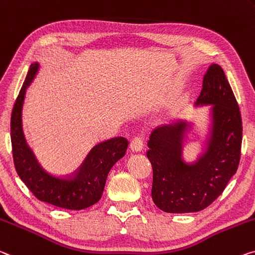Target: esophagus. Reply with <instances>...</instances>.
I'll use <instances>...</instances> for the list:
<instances>
[{
  "label": "esophagus",
  "instance_id": "esophagus-1",
  "mask_svg": "<svg viewBox=\"0 0 255 255\" xmlns=\"http://www.w3.org/2000/svg\"><path fill=\"white\" fill-rule=\"evenodd\" d=\"M144 146L143 138L139 136H135L134 138L130 140V149L132 152H140Z\"/></svg>",
  "mask_w": 255,
  "mask_h": 255
}]
</instances>
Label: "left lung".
Wrapping results in <instances>:
<instances>
[{
  "mask_svg": "<svg viewBox=\"0 0 255 255\" xmlns=\"http://www.w3.org/2000/svg\"><path fill=\"white\" fill-rule=\"evenodd\" d=\"M211 106L205 148L193 162L183 157L186 132L192 123L178 119L156 127L146 155L153 169L152 200L168 213L197 212L225 191L241 159L242 118L235 95L219 64L209 67L195 107Z\"/></svg>",
  "mask_w": 255,
  "mask_h": 255,
  "instance_id": "1",
  "label": "left lung"
}]
</instances>
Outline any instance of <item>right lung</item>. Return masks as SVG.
I'll return each instance as SVG.
<instances>
[{"label":"right lung","instance_id":"obj_1","mask_svg":"<svg viewBox=\"0 0 255 255\" xmlns=\"http://www.w3.org/2000/svg\"><path fill=\"white\" fill-rule=\"evenodd\" d=\"M39 69L30 64L27 77L11 115V143L14 167L29 191L39 201L68 210H83L98 203L107 177L117 161L126 154L129 142L125 137H113L96 144L74 172L56 175L38 162L28 145L22 129V107L26 91Z\"/></svg>","mask_w":255,"mask_h":255}]
</instances>
